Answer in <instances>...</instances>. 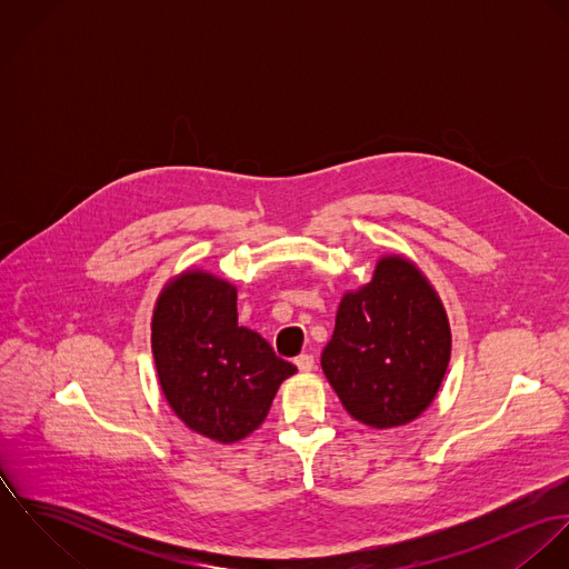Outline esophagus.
Wrapping results in <instances>:
<instances>
[{
	"instance_id": "34e87169",
	"label": "esophagus",
	"mask_w": 569,
	"mask_h": 569,
	"mask_svg": "<svg viewBox=\"0 0 569 569\" xmlns=\"http://www.w3.org/2000/svg\"><path fill=\"white\" fill-rule=\"evenodd\" d=\"M296 366L300 372H311L316 368V359H313V355H300V357H296Z\"/></svg>"
}]
</instances>
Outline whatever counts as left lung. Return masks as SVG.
<instances>
[{
  "label": "left lung",
  "instance_id": "1",
  "mask_svg": "<svg viewBox=\"0 0 569 569\" xmlns=\"http://www.w3.org/2000/svg\"><path fill=\"white\" fill-rule=\"evenodd\" d=\"M449 357L438 291L406 253H381L372 280L341 296L322 370L355 420L392 429L433 403Z\"/></svg>",
  "mask_w": 569,
  "mask_h": 569
}]
</instances>
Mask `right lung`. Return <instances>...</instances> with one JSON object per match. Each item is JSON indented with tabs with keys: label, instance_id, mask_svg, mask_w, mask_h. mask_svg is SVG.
Masks as SVG:
<instances>
[{
	"label": "right lung",
	"instance_id": "add662e5",
	"mask_svg": "<svg viewBox=\"0 0 569 569\" xmlns=\"http://www.w3.org/2000/svg\"><path fill=\"white\" fill-rule=\"evenodd\" d=\"M239 291L208 269L166 280L151 320L163 399L194 433L232 445L267 418L280 383L298 368L239 326Z\"/></svg>",
	"mask_w": 569,
	"mask_h": 569
}]
</instances>
